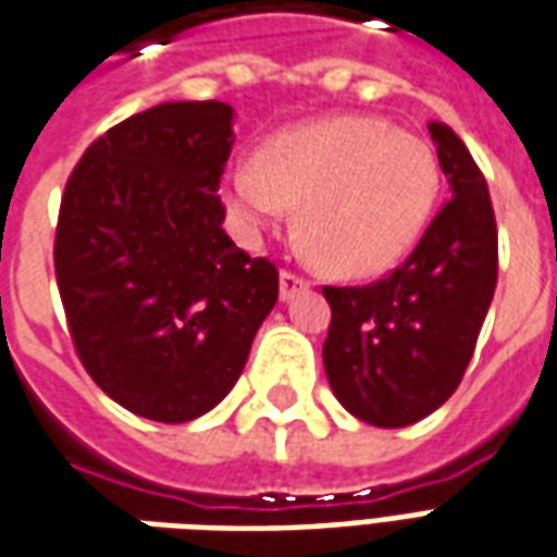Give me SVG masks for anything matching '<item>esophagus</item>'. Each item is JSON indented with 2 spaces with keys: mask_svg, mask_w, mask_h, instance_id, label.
Segmentation results:
<instances>
[{
  "mask_svg": "<svg viewBox=\"0 0 557 557\" xmlns=\"http://www.w3.org/2000/svg\"><path fill=\"white\" fill-rule=\"evenodd\" d=\"M307 286H310V280L301 277V274H295L292 268H283V271H280V298H283V301L295 298V295L307 289Z\"/></svg>",
  "mask_w": 557,
  "mask_h": 557,
  "instance_id": "1",
  "label": "esophagus"
}]
</instances>
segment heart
I'll use <instances>...</instances> for the list:
<instances>
[{"label":"heart","instance_id":"1","mask_svg":"<svg viewBox=\"0 0 557 557\" xmlns=\"http://www.w3.org/2000/svg\"><path fill=\"white\" fill-rule=\"evenodd\" d=\"M438 158L426 139L379 115H334L271 137L256 163L226 175L232 208L250 226H277L301 206V238L337 277L399 265L435 211Z\"/></svg>","mask_w":557,"mask_h":557}]
</instances>
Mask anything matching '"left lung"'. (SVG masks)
Wrapping results in <instances>:
<instances>
[{
    "label": "left lung",
    "mask_w": 557,
    "mask_h": 557,
    "mask_svg": "<svg viewBox=\"0 0 557 557\" xmlns=\"http://www.w3.org/2000/svg\"><path fill=\"white\" fill-rule=\"evenodd\" d=\"M450 199L409 259L370 286H325L322 346L334 397L363 423L397 430L450 399L478 346L498 280L490 187L466 143L430 122Z\"/></svg>",
    "instance_id": "8db88e82"
}]
</instances>
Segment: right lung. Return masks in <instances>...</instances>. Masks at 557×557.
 I'll list each match as a JSON object with an SVG mask.
<instances>
[{"label":"right lung","instance_id":"add662e5","mask_svg":"<svg viewBox=\"0 0 557 557\" xmlns=\"http://www.w3.org/2000/svg\"><path fill=\"white\" fill-rule=\"evenodd\" d=\"M232 139L230 103H160L95 139L62 194L67 331L86 373L139 418L214 409L277 304V265L220 226Z\"/></svg>","mask_w":557,"mask_h":557}]
</instances>
